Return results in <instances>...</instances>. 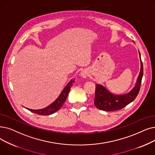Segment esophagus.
I'll list each match as a JSON object with an SVG mask.
<instances>
[{
	"label": "esophagus",
	"mask_w": 155,
	"mask_h": 155,
	"mask_svg": "<svg viewBox=\"0 0 155 155\" xmlns=\"http://www.w3.org/2000/svg\"><path fill=\"white\" fill-rule=\"evenodd\" d=\"M80 76L82 78H87L88 77V71L87 70H83L80 72Z\"/></svg>",
	"instance_id": "obj_1"
}]
</instances>
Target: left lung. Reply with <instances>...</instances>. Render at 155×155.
<instances>
[{
  "mask_svg": "<svg viewBox=\"0 0 155 155\" xmlns=\"http://www.w3.org/2000/svg\"><path fill=\"white\" fill-rule=\"evenodd\" d=\"M139 54L140 61V70L135 86L129 92L117 95L110 92L102 85H96L94 104L98 109L107 111L118 110L122 109L136 99L139 94L143 76V64L141 61L139 51Z\"/></svg>",
  "mask_w": 155,
  "mask_h": 155,
  "instance_id": "8db88e82",
  "label": "left lung"
}]
</instances>
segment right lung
<instances>
[{
	"mask_svg": "<svg viewBox=\"0 0 155 155\" xmlns=\"http://www.w3.org/2000/svg\"><path fill=\"white\" fill-rule=\"evenodd\" d=\"M75 82V80H71L70 82L66 85V87L64 88V89L62 91L61 93L60 94L59 97L54 101L52 103H51L48 106H47L43 109L40 110H31L29 108H26L29 111L38 114L40 115H51V114L54 113L57 111H58L61 107L63 105L65 101L66 100L67 97H68V93L70 92V90L71 87L73 85V84Z\"/></svg>",
	"mask_w": 155,
	"mask_h": 155,
	"instance_id": "add662e5",
	"label": "right lung"
}]
</instances>
